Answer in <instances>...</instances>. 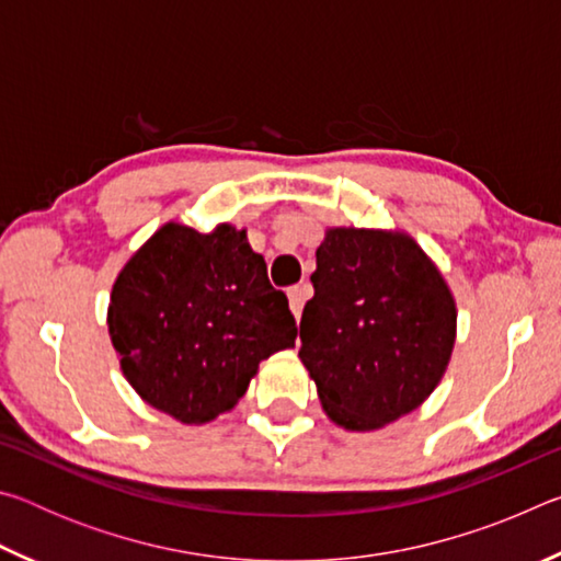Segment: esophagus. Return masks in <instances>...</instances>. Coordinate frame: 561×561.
Returning a JSON list of instances; mask_svg holds the SVG:
<instances>
[{
  "instance_id": "obj_1",
  "label": "esophagus",
  "mask_w": 561,
  "mask_h": 561,
  "mask_svg": "<svg viewBox=\"0 0 561 561\" xmlns=\"http://www.w3.org/2000/svg\"><path fill=\"white\" fill-rule=\"evenodd\" d=\"M289 297V309L294 317H301V309H304V301L311 297V284H297V287H289L287 291Z\"/></svg>"
}]
</instances>
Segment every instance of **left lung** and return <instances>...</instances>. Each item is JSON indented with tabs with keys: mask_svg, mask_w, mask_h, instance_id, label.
Instances as JSON below:
<instances>
[{
	"mask_svg": "<svg viewBox=\"0 0 561 561\" xmlns=\"http://www.w3.org/2000/svg\"><path fill=\"white\" fill-rule=\"evenodd\" d=\"M299 358L331 421L376 431L415 411L448 368L455 299L403 232L334 227L317 250Z\"/></svg>",
	"mask_w": 561,
	"mask_h": 561,
	"instance_id": "8db88e82",
	"label": "left lung"
}]
</instances>
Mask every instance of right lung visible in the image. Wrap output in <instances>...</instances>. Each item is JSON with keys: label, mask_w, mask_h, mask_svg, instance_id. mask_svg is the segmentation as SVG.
Returning a JSON list of instances; mask_svg holds the SVG:
<instances>
[{"label": "right lung", "mask_w": 561, "mask_h": 561, "mask_svg": "<svg viewBox=\"0 0 561 561\" xmlns=\"http://www.w3.org/2000/svg\"><path fill=\"white\" fill-rule=\"evenodd\" d=\"M108 334L146 403L207 423L240 401L260 360L294 346L297 321L244 230L168 222L113 284Z\"/></svg>", "instance_id": "1"}]
</instances>
